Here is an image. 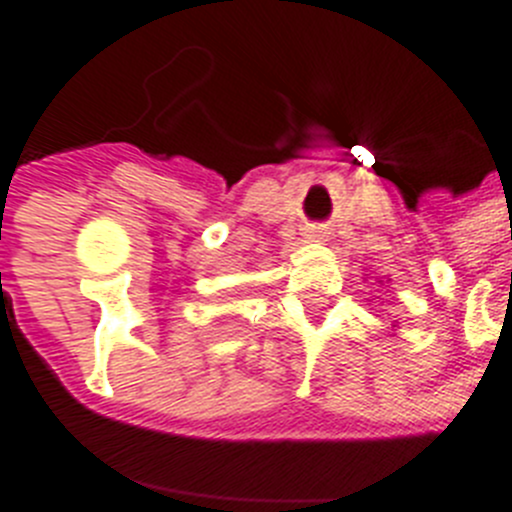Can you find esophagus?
<instances>
[{
  "label": "esophagus",
  "mask_w": 512,
  "mask_h": 512,
  "mask_svg": "<svg viewBox=\"0 0 512 512\" xmlns=\"http://www.w3.org/2000/svg\"><path fill=\"white\" fill-rule=\"evenodd\" d=\"M307 238H312V241H315V238H320V230H310V233H307Z\"/></svg>",
  "instance_id": "esophagus-1"
}]
</instances>
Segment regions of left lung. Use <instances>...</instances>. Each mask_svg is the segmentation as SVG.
I'll return each mask as SVG.
<instances>
[{"mask_svg": "<svg viewBox=\"0 0 512 512\" xmlns=\"http://www.w3.org/2000/svg\"><path fill=\"white\" fill-rule=\"evenodd\" d=\"M392 328H397V325H392Z\"/></svg>", "mask_w": 512, "mask_h": 512, "instance_id": "1", "label": "left lung"}]
</instances>
